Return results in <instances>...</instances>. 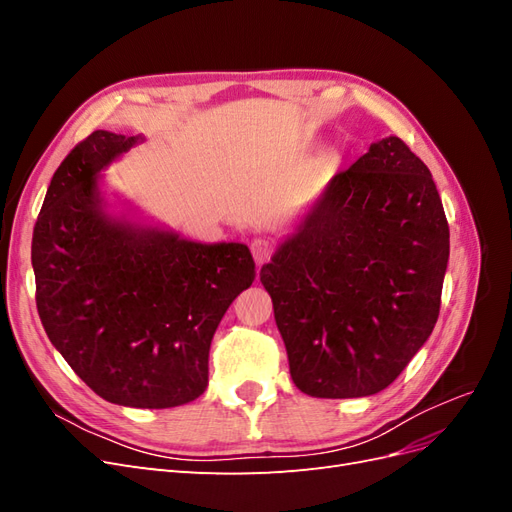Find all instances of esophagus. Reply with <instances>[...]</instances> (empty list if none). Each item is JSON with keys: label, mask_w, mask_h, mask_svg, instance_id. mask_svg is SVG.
<instances>
[{"label": "esophagus", "mask_w": 512, "mask_h": 512, "mask_svg": "<svg viewBox=\"0 0 512 512\" xmlns=\"http://www.w3.org/2000/svg\"><path fill=\"white\" fill-rule=\"evenodd\" d=\"M250 250H252V256H254V260H256V265H262V262H267L269 258H271V254H273V245H271V241H267V239H254L252 241V245H250Z\"/></svg>", "instance_id": "1"}]
</instances>
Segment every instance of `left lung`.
<instances>
[{"instance_id":"1","label":"left lung","mask_w":512,"mask_h":512,"mask_svg":"<svg viewBox=\"0 0 512 512\" xmlns=\"http://www.w3.org/2000/svg\"><path fill=\"white\" fill-rule=\"evenodd\" d=\"M448 247L436 183L401 138L337 173L260 269L297 389H386L436 327Z\"/></svg>"}]
</instances>
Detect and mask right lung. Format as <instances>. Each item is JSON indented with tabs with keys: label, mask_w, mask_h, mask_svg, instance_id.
<instances>
[{
	"label": "right lung",
	"mask_w": 512,
	"mask_h": 512,
	"mask_svg": "<svg viewBox=\"0 0 512 512\" xmlns=\"http://www.w3.org/2000/svg\"><path fill=\"white\" fill-rule=\"evenodd\" d=\"M145 138L96 130L59 164L34 226L36 305L51 344L117 406L175 408L209 384V348L254 258L111 213L100 173Z\"/></svg>",
	"instance_id": "add662e5"
}]
</instances>
